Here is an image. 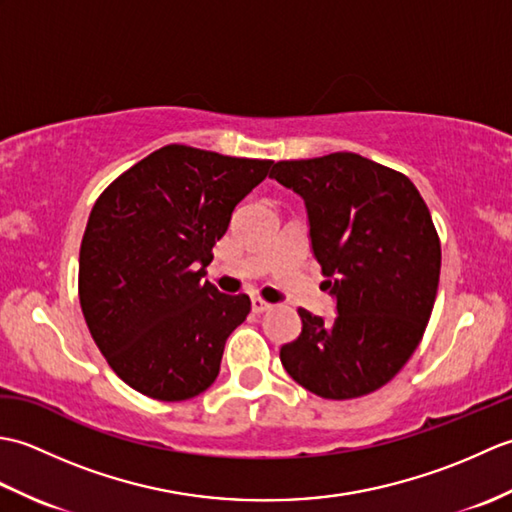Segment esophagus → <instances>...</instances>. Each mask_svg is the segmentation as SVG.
<instances>
[{
  "mask_svg": "<svg viewBox=\"0 0 512 512\" xmlns=\"http://www.w3.org/2000/svg\"><path fill=\"white\" fill-rule=\"evenodd\" d=\"M250 306H253V312H257V314H264V312H268L270 308H273V303L264 301L262 297H253V301H250Z\"/></svg>",
  "mask_w": 512,
  "mask_h": 512,
  "instance_id": "obj_1",
  "label": "esophagus"
}]
</instances>
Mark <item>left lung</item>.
<instances>
[{
    "mask_svg": "<svg viewBox=\"0 0 512 512\" xmlns=\"http://www.w3.org/2000/svg\"><path fill=\"white\" fill-rule=\"evenodd\" d=\"M270 178L306 200L339 310L325 323L299 308L303 328L281 365L321 398L372 394L416 352L436 303L442 253L427 204L405 173L350 151L275 162Z\"/></svg>",
    "mask_w": 512,
    "mask_h": 512,
    "instance_id": "left-lung-1",
    "label": "left lung"
}]
</instances>
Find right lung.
I'll use <instances>...</instances> for the list:
<instances>
[{
	"label": "right lung",
	"instance_id": "right-lung-1",
	"mask_svg": "<svg viewBox=\"0 0 512 512\" xmlns=\"http://www.w3.org/2000/svg\"><path fill=\"white\" fill-rule=\"evenodd\" d=\"M273 160L167 145L123 171L94 202L79 253V301L116 376L154 400L202 394L248 295L202 281L237 202Z\"/></svg>",
	"mask_w": 512,
	"mask_h": 512
}]
</instances>
